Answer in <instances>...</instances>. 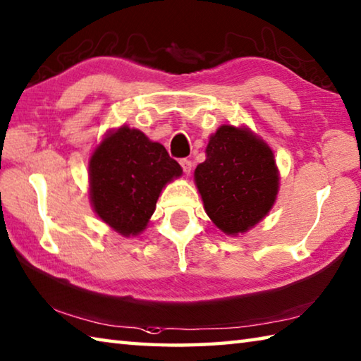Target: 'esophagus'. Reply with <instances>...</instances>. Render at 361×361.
I'll return each instance as SVG.
<instances>
[{"instance_id":"esophagus-1","label":"esophagus","mask_w":361,"mask_h":361,"mask_svg":"<svg viewBox=\"0 0 361 361\" xmlns=\"http://www.w3.org/2000/svg\"><path fill=\"white\" fill-rule=\"evenodd\" d=\"M180 166L183 167V172H185L186 175H189L192 172V162L189 159H181L180 161Z\"/></svg>"}]
</instances>
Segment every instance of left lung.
Segmentation results:
<instances>
[{
  "label": "left lung",
  "mask_w": 361,
  "mask_h": 361,
  "mask_svg": "<svg viewBox=\"0 0 361 361\" xmlns=\"http://www.w3.org/2000/svg\"><path fill=\"white\" fill-rule=\"evenodd\" d=\"M207 159L194 172L213 224L237 237L270 213L279 192V169L270 145L247 126L222 124L209 135Z\"/></svg>",
  "instance_id": "left-lung-1"
}]
</instances>
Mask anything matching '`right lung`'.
Listing matches in <instances>:
<instances>
[{
    "mask_svg": "<svg viewBox=\"0 0 361 361\" xmlns=\"http://www.w3.org/2000/svg\"><path fill=\"white\" fill-rule=\"evenodd\" d=\"M181 173L161 143L123 124L107 130L90 156V203L112 231L137 237L147 228L162 189Z\"/></svg>",
    "mask_w": 361,
    "mask_h": 361,
    "instance_id": "right-lung-1",
    "label": "right lung"
}]
</instances>
